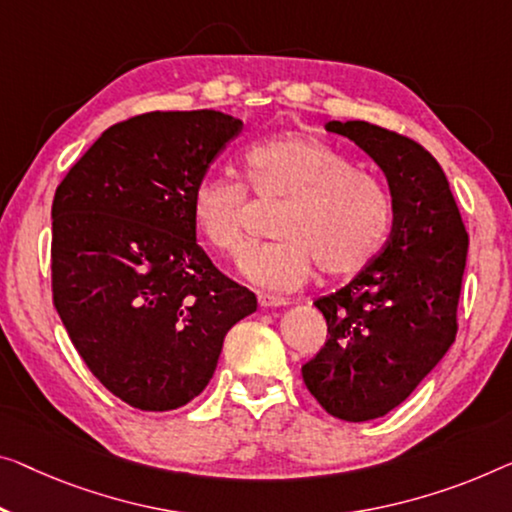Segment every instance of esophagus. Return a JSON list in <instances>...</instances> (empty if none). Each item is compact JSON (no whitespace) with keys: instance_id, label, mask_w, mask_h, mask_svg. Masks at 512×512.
<instances>
[{"instance_id":"obj_1","label":"esophagus","mask_w":512,"mask_h":512,"mask_svg":"<svg viewBox=\"0 0 512 512\" xmlns=\"http://www.w3.org/2000/svg\"><path fill=\"white\" fill-rule=\"evenodd\" d=\"M287 299H280V296H269V294H262L259 296V305L262 308H282V305H287Z\"/></svg>"}]
</instances>
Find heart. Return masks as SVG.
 <instances>
[{"label":"heart","instance_id":"1","mask_svg":"<svg viewBox=\"0 0 512 512\" xmlns=\"http://www.w3.org/2000/svg\"><path fill=\"white\" fill-rule=\"evenodd\" d=\"M243 185L202 177L190 193V216L209 248L236 257L246 243V190L262 202H282L271 227L278 241L250 248L239 264L243 278L269 294L299 289L317 264L326 276H356L391 236L388 188L317 135L285 131L250 144Z\"/></svg>","mask_w":512,"mask_h":512}]
</instances>
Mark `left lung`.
<instances>
[{"mask_svg":"<svg viewBox=\"0 0 512 512\" xmlns=\"http://www.w3.org/2000/svg\"><path fill=\"white\" fill-rule=\"evenodd\" d=\"M326 131L375 160L393 200L381 255L315 301L329 335L301 368L331 416L363 423L407 400L455 342L469 236L444 170L421 144L368 121H329Z\"/></svg>","mask_w":512,"mask_h":512,"instance_id":"1","label":"left lung"}]
</instances>
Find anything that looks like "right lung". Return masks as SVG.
Returning <instances> with one entry per match:
<instances>
[{
  "mask_svg": "<svg viewBox=\"0 0 512 512\" xmlns=\"http://www.w3.org/2000/svg\"><path fill=\"white\" fill-rule=\"evenodd\" d=\"M243 121L147 112L110 126L57 186L52 301L101 384L142 411L179 409L257 299L197 246L190 193Z\"/></svg>",
  "mask_w": 512,
  "mask_h": 512,
  "instance_id": "add662e5",
  "label": "right lung"
}]
</instances>
